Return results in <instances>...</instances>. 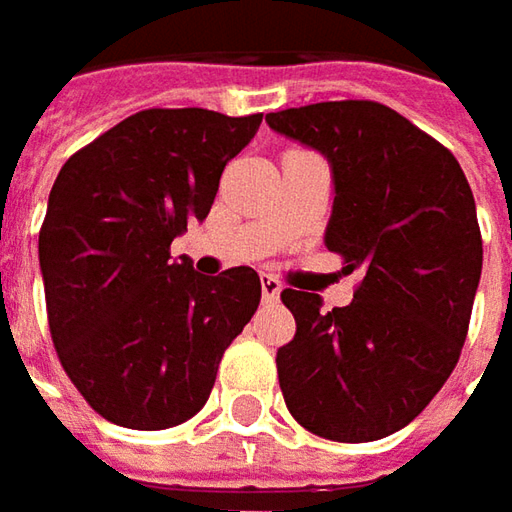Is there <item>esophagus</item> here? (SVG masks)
<instances>
[{
    "instance_id": "1",
    "label": "esophagus",
    "mask_w": 512,
    "mask_h": 512,
    "mask_svg": "<svg viewBox=\"0 0 512 512\" xmlns=\"http://www.w3.org/2000/svg\"><path fill=\"white\" fill-rule=\"evenodd\" d=\"M279 293H282V282L276 276H270V273H262V296H265V302L279 299Z\"/></svg>"
}]
</instances>
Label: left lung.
Segmentation results:
<instances>
[{"label":"left lung","mask_w":512,"mask_h":512,"mask_svg":"<svg viewBox=\"0 0 512 512\" xmlns=\"http://www.w3.org/2000/svg\"><path fill=\"white\" fill-rule=\"evenodd\" d=\"M276 133L333 170L327 250L362 270L347 307L282 290L296 319L276 370L290 416L333 442H376L410 424L459 362L482 276V230L456 156L367 99L267 113Z\"/></svg>","instance_id":"obj_1"}]
</instances>
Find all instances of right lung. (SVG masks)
<instances>
[{"instance_id": "obj_1", "label": "right lung", "mask_w": 512, "mask_h": 512, "mask_svg": "<svg viewBox=\"0 0 512 512\" xmlns=\"http://www.w3.org/2000/svg\"><path fill=\"white\" fill-rule=\"evenodd\" d=\"M259 125L262 113L139 110L76 150L50 187L39 230L50 339L108 422L165 430L196 416L256 313L253 267L199 276L170 259V242L210 213Z\"/></svg>"}]
</instances>
